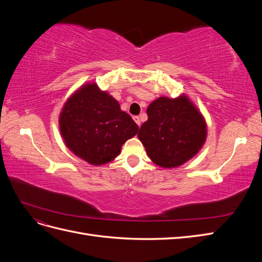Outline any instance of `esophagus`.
Returning a JSON list of instances; mask_svg holds the SVG:
<instances>
[{
	"instance_id": "esophagus-1",
	"label": "esophagus",
	"mask_w": 262,
	"mask_h": 262,
	"mask_svg": "<svg viewBox=\"0 0 262 262\" xmlns=\"http://www.w3.org/2000/svg\"><path fill=\"white\" fill-rule=\"evenodd\" d=\"M133 119H134V121L137 122V124L140 126L141 125V119H140V117L136 116V117H133Z\"/></svg>"
}]
</instances>
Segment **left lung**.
<instances>
[{
    "label": "left lung",
    "mask_w": 262,
    "mask_h": 262,
    "mask_svg": "<svg viewBox=\"0 0 262 262\" xmlns=\"http://www.w3.org/2000/svg\"><path fill=\"white\" fill-rule=\"evenodd\" d=\"M146 114L148 119L141 125L138 137L155 164L177 167L199 152L207 137V125L186 96L158 98Z\"/></svg>",
    "instance_id": "1"
}]
</instances>
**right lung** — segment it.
<instances>
[{"mask_svg": "<svg viewBox=\"0 0 262 262\" xmlns=\"http://www.w3.org/2000/svg\"><path fill=\"white\" fill-rule=\"evenodd\" d=\"M59 122L67 146L93 165L114 160L139 131L130 115L96 84H87L67 101Z\"/></svg>", "mask_w": 262, "mask_h": 262, "instance_id": "1", "label": "right lung"}]
</instances>
